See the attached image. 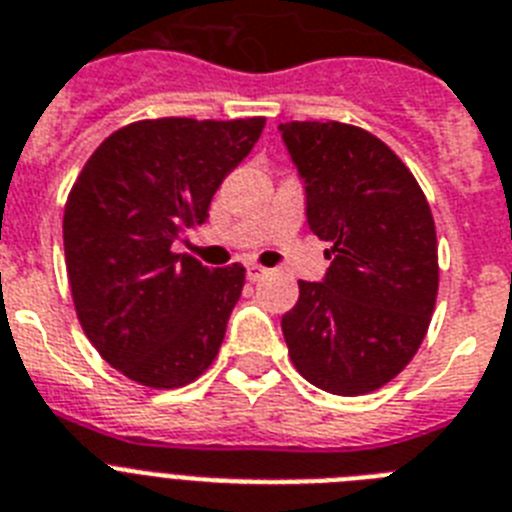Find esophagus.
<instances>
[{
    "label": "esophagus",
    "mask_w": 512,
    "mask_h": 512,
    "mask_svg": "<svg viewBox=\"0 0 512 512\" xmlns=\"http://www.w3.org/2000/svg\"><path fill=\"white\" fill-rule=\"evenodd\" d=\"M265 273H268V270H265L263 265H255V263H249V265H247V278H249V281H252V283L260 281V278H263Z\"/></svg>",
    "instance_id": "obj_1"
}]
</instances>
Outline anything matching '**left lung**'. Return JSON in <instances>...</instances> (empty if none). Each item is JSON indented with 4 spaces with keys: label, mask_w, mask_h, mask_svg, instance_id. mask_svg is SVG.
<instances>
[{
    "label": "left lung",
    "mask_w": 512,
    "mask_h": 512,
    "mask_svg": "<svg viewBox=\"0 0 512 512\" xmlns=\"http://www.w3.org/2000/svg\"><path fill=\"white\" fill-rule=\"evenodd\" d=\"M304 182L307 223L330 242L320 283L281 317L299 375L333 395L393 380L435 312L437 234L422 187L380 137L341 122L278 127Z\"/></svg>",
    "instance_id": "1"
}]
</instances>
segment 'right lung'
I'll list each match as a JSON object with an SVG mask.
<instances>
[{"mask_svg": "<svg viewBox=\"0 0 512 512\" xmlns=\"http://www.w3.org/2000/svg\"><path fill=\"white\" fill-rule=\"evenodd\" d=\"M263 117L132 122L88 158L64 205V260L85 336L145 388H182L213 364L244 268H205L171 244L260 140Z\"/></svg>", "mask_w": 512, "mask_h": 512, "instance_id": "add662e5", "label": "right lung"}]
</instances>
